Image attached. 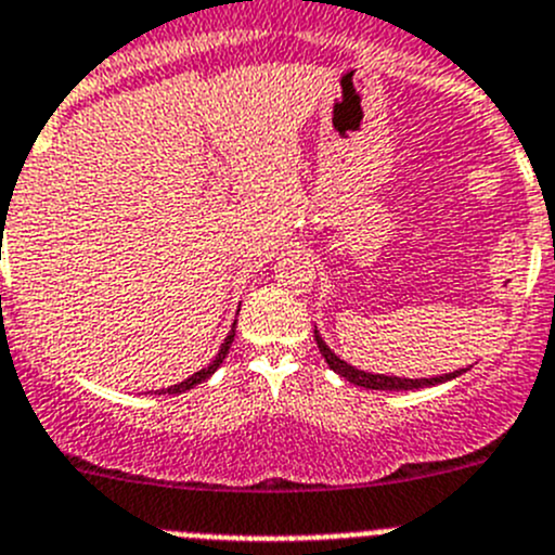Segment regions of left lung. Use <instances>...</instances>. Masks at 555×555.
<instances>
[{"label":"left lung","mask_w":555,"mask_h":555,"mask_svg":"<svg viewBox=\"0 0 555 555\" xmlns=\"http://www.w3.org/2000/svg\"><path fill=\"white\" fill-rule=\"evenodd\" d=\"M314 339H318V348L320 353H323L325 364L331 366V370L336 372V375H341L345 380L356 383V386L361 388H375V391H411V388H424V386H438V383H447V380H454L457 375H463L465 370H454L449 372V375H438V377H397V375H372V372H364V370H356V366H350L348 361H341L339 356L334 353V350L328 348L323 341V336L318 334V328H314Z\"/></svg>","instance_id":"obj_1"}]
</instances>
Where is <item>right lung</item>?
<instances>
[{"label": "right lung", "mask_w": 555, "mask_h": 555, "mask_svg": "<svg viewBox=\"0 0 555 555\" xmlns=\"http://www.w3.org/2000/svg\"><path fill=\"white\" fill-rule=\"evenodd\" d=\"M232 339H235V325H232V331H230V334H227L224 345H221V350H219V356H216V359L210 361V364H207L205 370L194 372V375H191V377H185V380H183V383H178V386H169V388H167V395H180V391H189V388H194L196 383L207 380V377L214 375V372L219 370V366H221V361L227 359V353H230V345H232Z\"/></svg>", "instance_id": "obj_1"}]
</instances>
